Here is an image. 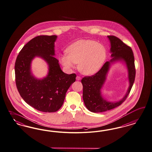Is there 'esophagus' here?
I'll return each instance as SVG.
<instances>
[{"label":"esophagus","instance_id":"obj_1","mask_svg":"<svg viewBox=\"0 0 152 152\" xmlns=\"http://www.w3.org/2000/svg\"><path fill=\"white\" fill-rule=\"evenodd\" d=\"M81 79V77H80V76H77V77H76V80H77V81L80 80Z\"/></svg>","mask_w":152,"mask_h":152}]
</instances>
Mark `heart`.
I'll list each match as a JSON object with an SVG mask.
<instances>
[{
    "instance_id": "obj_1",
    "label": "heart",
    "mask_w": 152,
    "mask_h": 152,
    "mask_svg": "<svg viewBox=\"0 0 152 152\" xmlns=\"http://www.w3.org/2000/svg\"><path fill=\"white\" fill-rule=\"evenodd\" d=\"M67 54L59 57L60 63L67 69L75 67L79 63V70L86 75L96 73L102 66L107 57L104 45L91 40H80L71 44Z\"/></svg>"
}]
</instances>
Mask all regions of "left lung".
<instances>
[{"label":"left lung","mask_w":152,"mask_h":152,"mask_svg":"<svg viewBox=\"0 0 152 152\" xmlns=\"http://www.w3.org/2000/svg\"><path fill=\"white\" fill-rule=\"evenodd\" d=\"M110 42L111 58L105 63L94 75L86 76L81 80L83 86V97L88 110L94 113L110 110L120 105L127 98L135 81V68L134 54L131 48L115 36H107ZM117 62L124 63L128 73L129 88L126 95L118 101L110 102L105 100L101 94V89L106 81L111 65Z\"/></svg>","instance_id":"left-lung-1"}]
</instances>
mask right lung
Listing matches in <instances>:
<instances>
[{
	"label": "right lung",
	"instance_id": "right-lung-1",
	"mask_svg": "<svg viewBox=\"0 0 152 152\" xmlns=\"http://www.w3.org/2000/svg\"><path fill=\"white\" fill-rule=\"evenodd\" d=\"M57 39V35L33 38L21 49L15 63L16 86L21 97L28 104L43 112L59 110L66 92L76 80V74L63 72L54 57ZM36 57L42 58L48 66L47 76L41 79L31 72V61Z\"/></svg>",
	"mask_w": 152,
	"mask_h": 152
}]
</instances>
